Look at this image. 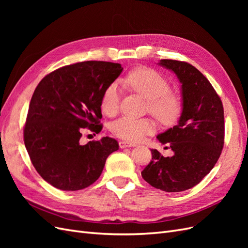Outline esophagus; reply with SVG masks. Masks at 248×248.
I'll list each match as a JSON object with an SVG mask.
<instances>
[{
  "instance_id": "esophagus-1",
  "label": "esophagus",
  "mask_w": 248,
  "mask_h": 248,
  "mask_svg": "<svg viewBox=\"0 0 248 248\" xmlns=\"http://www.w3.org/2000/svg\"><path fill=\"white\" fill-rule=\"evenodd\" d=\"M119 146L121 149L124 148H129V147H136V144H132V142H128V141H125V140H121L119 142Z\"/></svg>"
}]
</instances>
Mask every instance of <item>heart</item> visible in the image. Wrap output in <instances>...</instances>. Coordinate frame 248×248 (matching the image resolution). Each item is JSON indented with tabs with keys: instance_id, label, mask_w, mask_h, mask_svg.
<instances>
[{
	"instance_id": "heart-1",
	"label": "heart",
	"mask_w": 248,
	"mask_h": 248,
	"mask_svg": "<svg viewBox=\"0 0 248 248\" xmlns=\"http://www.w3.org/2000/svg\"><path fill=\"white\" fill-rule=\"evenodd\" d=\"M125 84L149 100L150 112L162 124L174 123L182 110L180 96L170 92V85L167 78L154 69L140 67L134 69L125 78ZM120 104V92L117 82L104 90L100 106L104 114L115 116ZM116 137L129 141H140L152 134L155 124L150 119H134L122 117L110 126Z\"/></svg>"
}]
</instances>
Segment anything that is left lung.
Here are the masks:
<instances>
[{"label":"left lung","mask_w":248,"mask_h":248,"mask_svg":"<svg viewBox=\"0 0 248 248\" xmlns=\"http://www.w3.org/2000/svg\"><path fill=\"white\" fill-rule=\"evenodd\" d=\"M158 64L181 82L182 112L177 125L157 136L174 155L163 157L152 149V160L141 177L157 189L179 192L199 184L218 160L224 142L223 107L212 85L194 66L168 59Z\"/></svg>","instance_id":"1"}]
</instances>
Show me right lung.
I'll return each mask as SVG.
<instances>
[{
	"mask_svg": "<svg viewBox=\"0 0 248 248\" xmlns=\"http://www.w3.org/2000/svg\"><path fill=\"white\" fill-rule=\"evenodd\" d=\"M121 64L87 61L67 65L44 77L30 102L24 140L34 168L58 189L76 191L93 184L109 154L117 151L115 139L80 145L81 131L99 133L101 97L121 74Z\"/></svg>",
	"mask_w": 248,
	"mask_h": 248,
	"instance_id": "add662e5",
	"label": "right lung"
}]
</instances>
